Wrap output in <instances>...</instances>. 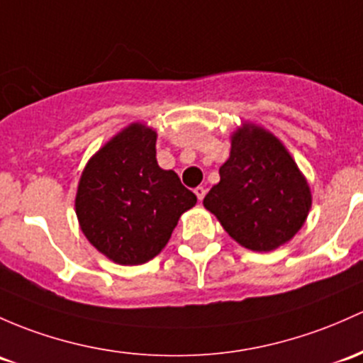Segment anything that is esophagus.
Returning <instances> with one entry per match:
<instances>
[{"label":"esophagus","mask_w":363,"mask_h":363,"mask_svg":"<svg viewBox=\"0 0 363 363\" xmlns=\"http://www.w3.org/2000/svg\"><path fill=\"white\" fill-rule=\"evenodd\" d=\"M205 193H207V189H205L203 188V186H198V188L196 189H194V194H196V198H198V200H203V196H205Z\"/></svg>","instance_id":"esophagus-1"}]
</instances>
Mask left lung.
<instances>
[{"instance_id": "left-lung-1", "label": "left lung", "mask_w": 363, "mask_h": 363, "mask_svg": "<svg viewBox=\"0 0 363 363\" xmlns=\"http://www.w3.org/2000/svg\"><path fill=\"white\" fill-rule=\"evenodd\" d=\"M220 181L203 198L224 231L245 249L272 252L291 242L311 208V189L274 133L243 121L230 135Z\"/></svg>"}]
</instances>
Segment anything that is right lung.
<instances>
[{
	"mask_svg": "<svg viewBox=\"0 0 363 363\" xmlns=\"http://www.w3.org/2000/svg\"><path fill=\"white\" fill-rule=\"evenodd\" d=\"M156 137L150 125L133 121L91 156L79 177V230L116 264L137 266L156 257L182 213L196 205L179 175L156 162Z\"/></svg>",
	"mask_w": 363,
	"mask_h": 363,
	"instance_id": "right-lung-1",
	"label": "right lung"
}]
</instances>
